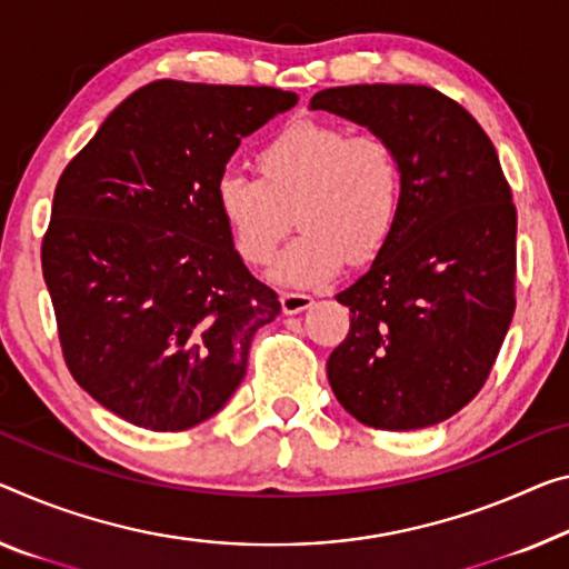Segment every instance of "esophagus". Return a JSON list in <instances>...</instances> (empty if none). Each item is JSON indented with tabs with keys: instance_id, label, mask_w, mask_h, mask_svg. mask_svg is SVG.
Segmentation results:
<instances>
[{
	"instance_id": "1",
	"label": "esophagus",
	"mask_w": 569,
	"mask_h": 569,
	"mask_svg": "<svg viewBox=\"0 0 569 569\" xmlns=\"http://www.w3.org/2000/svg\"><path fill=\"white\" fill-rule=\"evenodd\" d=\"M310 305H312L310 295H302V292H284L282 295V312L284 315H297V312L308 310Z\"/></svg>"
}]
</instances>
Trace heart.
<instances>
[{
    "instance_id": "obj_1",
    "label": "heart",
    "mask_w": 569,
    "mask_h": 569,
    "mask_svg": "<svg viewBox=\"0 0 569 569\" xmlns=\"http://www.w3.org/2000/svg\"><path fill=\"white\" fill-rule=\"evenodd\" d=\"M257 164L261 178L218 174L216 206L236 254L254 267L274 259L295 213L302 231L277 261L279 284L315 287L346 259L366 264L397 229L405 172L389 139L297 119L261 147Z\"/></svg>"
}]
</instances>
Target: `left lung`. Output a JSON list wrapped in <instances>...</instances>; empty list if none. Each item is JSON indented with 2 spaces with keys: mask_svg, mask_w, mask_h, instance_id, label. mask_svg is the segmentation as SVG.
Wrapping results in <instances>:
<instances>
[{
  "mask_svg": "<svg viewBox=\"0 0 569 569\" xmlns=\"http://www.w3.org/2000/svg\"><path fill=\"white\" fill-rule=\"evenodd\" d=\"M310 109L389 139L405 172L395 233L336 295L351 330L328 358L330 389L361 425L422 430L478 395L511 326V188L478 121L430 86H338Z\"/></svg>",
  "mask_w": 569,
  "mask_h": 569,
  "instance_id": "8db88e82",
  "label": "left lung"
}]
</instances>
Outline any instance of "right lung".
<instances>
[{"label": "right lung", "instance_id": "1", "mask_svg": "<svg viewBox=\"0 0 569 569\" xmlns=\"http://www.w3.org/2000/svg\"><path fill=\"white\" fill-rule=\"evenodd\" d=\"M297 93L154 81L63 170L42 239L68 371L127 422L190 430L221 412L282 305L236 254L216 180Z\"/></svg>", "mask_w": 569, "mask_h": 569}]
</instances>
